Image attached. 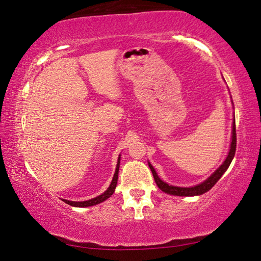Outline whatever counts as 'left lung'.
<instances>
[{"instance_id": "8db88e82", "label": "left lung", "mask_w": 261, "mask_h": 261, "mask_svg": "<svg viewBox=\"0 0 261 261\" xmlns=\"http://www.w3.org/2000/svg\"><path fill=\"white\" fill-rule=\"evenodd\" d=\"M235 152H236V127H235V116H233L232 131H231V143H230V148H229V152H228L226 160H224L222 162V165H221L218 169H216L214 173L210 176L208 178L205 179L204 182L194 185V187H190V188L175 187V185H170L166 182H163V180L159 177V175L156 174L154 167L151 165V162H148V167L151 168L153 177H154V179H155V183L159 187V189L162 190L163 192H166L168 194H173V196H179V197L200 196V194L210 191V190L216 184V182H218V180L221 178V176L226 173L229 166H230L233 156H235Z\"/></svg>"}]
</instances>
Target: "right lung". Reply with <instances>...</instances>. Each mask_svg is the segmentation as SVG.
Returning a JSON list of instances; mask_svg holds the SVG:
<instances>
[{"mask_svg":"<svg viewBox=\"0 0 261 261\" xmlns=\"http://www.w3.org/2000/svg\"><path fill=\"white\" fill-rule=\"evenodd\" d=\"M120 161H121V155H118L116 169H115V174H114V177L112 179V183H110L108 189L106 190L103 193H101L100 196L92 198V199H90V200H84V201H71V200H67V199H62V200H63L65 204L73 206V207H90V206L98 205V204H100V202L107 200L109 197H112V194L114 193L115 189H116L117 179H118V170H120Z\"/></svg>","mask_w":261,"mask_h":261,"instance_id":"1","label":"right lung"}]
</instances>
